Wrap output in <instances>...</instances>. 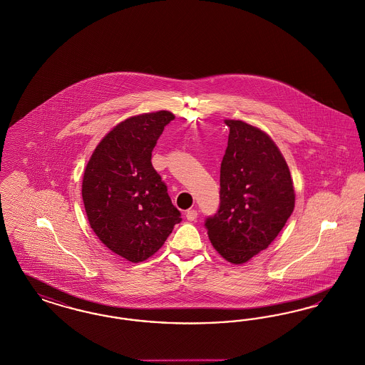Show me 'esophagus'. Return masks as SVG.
Wrapping results in <instances>:
<instances>
[{
    "label": "esophagus",
    "mask_w": 365,
    "mask_h": 365,
    "mask_svg": "<svg viewBox=\"0 0 365 365\" xmlns=\"http://www.w3.org/2000/svg\"><path fill=\"white\" fill-rule=\"evenodd\" d=\"M185 217H187V220L192 222V221H195L196 218H197V211L196 210H188L187 211V214H185Z\"/></svg>",
    "instance_id": "esophagus-1"
}]
</instances>
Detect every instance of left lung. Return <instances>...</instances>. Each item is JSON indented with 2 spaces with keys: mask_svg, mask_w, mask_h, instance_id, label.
I'll return each instance as SVG.
<instances>
[{
  "mask_svg": "<svg viewBox=\"0 0 365 365\" xmlns=\"http://www.w3.org/2000/svg\"><path fill=\"white\" fill-rule=\"evenodd\" d=\"M227 147L221 163V205L206 220L217 252L233 264L247 263L279 235L294 210V187L277 144L260 128L225 120Z\"/></svg>",
  "mask_w": 365,
  "mask_h": 365,
  "instance_id": "8db88e82",
  "label": "left lung"
}]
</instances>
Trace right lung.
Segmentation results:
<instances>
[{
  "label": "right lung",
  "mask_w": 365,
  "mask_h": 365,
  "mask_svg": "<svg viewBox=\"0 0 365 365\" xmlns=\"http://www.w3.org/2000/svg\"><path fill=\"white\" fill-rule=\"evenodd\" d=\"M172 111L129 117L111 129L88 160L81 196L91 229L111 252L139 263L155 254L181 222L151 153Z\"/></svg>",
  "instance_id": "right-lung-1"
}]
</instances>
